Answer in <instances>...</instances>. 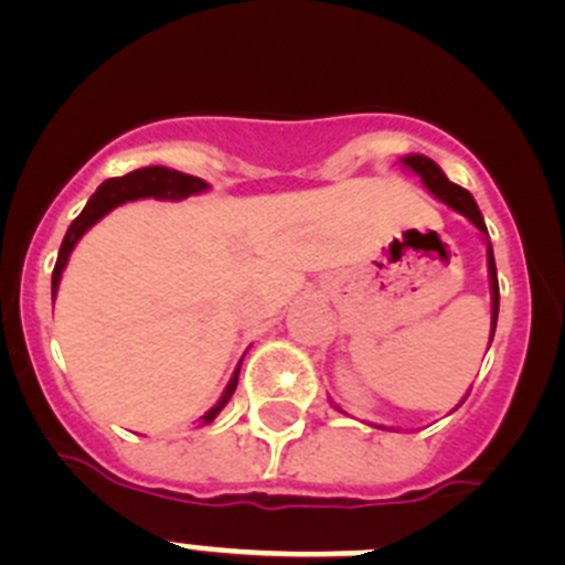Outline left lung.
Returning <instances> with one entry per match:
<instances>
[{
  "label": "left lung",
  "mask_w": 565,
  "mask_h": 565,
  "mask_svg": "<svg viewBox=\"0 0 565 565\" xmlns=\"http://www.w3.org/2000/svg\"><path fill=\"white\" fill-rule=\"evenodd\" d=\"M404 164L420 175V181L426 183V189L434 194V198L443 200L445 205H450V209L459 211V214H465L467 220H470L472 225L483 233V236H489V233H486V222H483V216H480L478 203H475L472 194L467 192L465 186H459V183H450L448 175L439 170V164H434V161L426 159V156H406ZM489 282H491V338H494L497 310H500V285H497V266H494V253H491V244H489ZM491 338H489V343H491Z\"/></svg>",
  "instance_id": "left-lung-1"
}]
</instances>
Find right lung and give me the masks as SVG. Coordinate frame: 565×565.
Instances as JSON below:
<instances>
[{"label":"right lung","mask_w":565,"mask_h":565,"mask_svg":"<svg viewBox=\"0 0 565 565\" xmlns=\"http://www.w3.org/2000/svg\"><path fill=\"white\" fill-rule=\"evenodd\" d=\"M203 189H209V183H205L203 178L186 175V172H178V170H167V167H142V170H134L122 178H109V181L100 183V186L95 189L93 198L87 200L85 211H82V214L71 222L68 233H65L63 244H60L57 264H54V271H52V296H57L60 277H63V269H65V264H68L71 253H74L76 242H79V238L90 231L100 216L109 214L115 205L126 203V200H139V198L183 200V198H189V194L203 192ZM238 371H242V362H238L236 373L231 376V384H227L225 393H222L220 404L203 415V423H211L222 409H225V404L231 401V395L236 393Z\"/></svg>","instance_id":"1"}]
</instances>
